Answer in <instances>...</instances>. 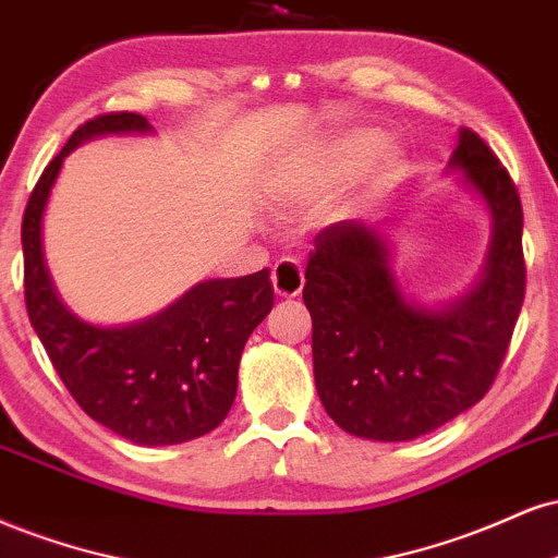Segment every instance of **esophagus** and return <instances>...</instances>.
Returning a JSON list of instances; mask_svg holds the SVG:
<instances>
[{
    "label": "esophagus",
    "mask_w": 558,
    "mask_h": 558,
    "mask_svg": "<svg viewBox=\"0 0 558 558\" xmlns=\"http://www.w3.org/2000/svg\"><path fill=\"white\" fill-rule=\"evenodd\" d=\"M271 284H274V292H277L279 298H298V294L303 292V284H305L303 266L292 258L277 260L271 268Z\"/></svg>",
    "instance_id": "34e87169"
}]
</instances>
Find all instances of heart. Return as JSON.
I'll return each mask as SVG.
<instances>
[{
    "label": "heart",
    "mask_w": 558,
    "mask_h": 558,
    "mask_svg": "<svg viewBox=\"0 0 558 558\" xmlns=\"http://www.w3.org/2000/svg\"><path fill=\"white\" fill-rule=\"evenodd\" d=\"M378 146V137L368 133V130H355V133H347L333 141L324 154L318 156V161L307 169L305 177H300L298 182H292L287 187L284 198L294 203V206H318L329 195L342 185L344 180H350L357 172L360 163L371 156V150ZM399 161V150L389 143H384L381 148L373 156L368 174H365V195H376L395 180Z\"/></svg>",
    "instance_id": "heart-1"
}]
</instances>
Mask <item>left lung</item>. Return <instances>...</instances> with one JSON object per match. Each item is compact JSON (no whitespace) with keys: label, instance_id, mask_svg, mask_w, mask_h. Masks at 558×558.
<instances>
[{"label":"left lung","instance_id":"left-lung-1","mask_svg":"<svg viewBox=\"0 0 558 558\" xmlns=\"http://www.w3.org/2000/svg\"><path fill=\"white\" fill-rule=\"evenodd\" d=\"M449 167L486 203L490 247L481 281L441 311L410 303L391 271L389 242L365 221L320 229L305 268L313 373L320 404L347 434L410 441L486 397L522 300V203L501 161L460 130Z\"/></svg>","mask_w":558,"mask_h":558}]
</instances>
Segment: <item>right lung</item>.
<instances>
[{"mask_svg": "<svg viewBox=\"0 0 558 558\" xmlns=\"http://www.w3.org/2000/svg\"><path fill=\"white\" fill-rule=\"evenodd\" d=\"M150 130L146 117L133 111L94 117L44 169L23 214L25 307L85 415L141 447H169L214 430L232 408L242 350L274 305L268 268L201 281L137 324L96 326L59 300L41 247L46 201L64 156L90 137Z\"/></svg>", "mask_w": 558, "mask_h": 558, "instance_id": "obj_1", "label": "right lung"}]
</instances>
